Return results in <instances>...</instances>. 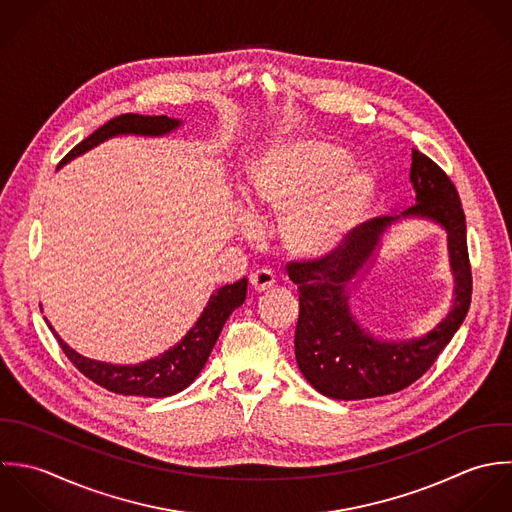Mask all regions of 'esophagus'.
<instances>
[{"mask_svg":"<svg viewBox=\"0 0 512 512\" xmlns=\"http://www.w3.org/2000/svg\"><path fill=\"white\" fill-rule=\"evenodd\" d=\"M273 285H275V275H273L269 269H261V271H255V273L251 275V287H253L257 293L269 291Z\"/></svg>","mask_w":512,"mask_h":512,"instance_id":"1","label":"esophagus"}]
</instances>
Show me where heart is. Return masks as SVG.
Masks as SVG:
<instances>
[{
	"instance_id": "1",
	"label": "heart",
	"mask_w": 512,
	"mask_h": 512,
	"mask_svg": "<svg viewBox=\"0 0 512 512\" xmlns=\"http://www.w3.org/2000/svg\"><path fill=\"white\" fill-rule=\"evenodd\" d=\"M318 138L287 140L247 168L243 198L257 217H279L283 247L303 261L336 255L374 196L372 176Z\"/></svg>"
}]
</instances>
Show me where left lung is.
<instances>
[{
    "mask_svg": "<svg viewBox=\"0 0 512 512\" xmlns=\"http://www.w3.org/2000/svg\"><path fill=\"white\" fill-rule=\"evenodd\" d=\"M409 180L415 205L402 215L429 219L447 231L455 279L453 307L433 330L411 340H378L358 324L348 305V285L372 261L382 235L398 217H374L362 223L326 261H291L287 273L299 287L297 364L308 384L326 398L368 400L408 388L433 366L467 316L473 279L457 188L419 150H411Z\"/></svg>",
    "mask_w": 512,
    "mask_h": 512,
    "instance_id": "left-lung-1",
    "label": "left lung"
}]
</instances>
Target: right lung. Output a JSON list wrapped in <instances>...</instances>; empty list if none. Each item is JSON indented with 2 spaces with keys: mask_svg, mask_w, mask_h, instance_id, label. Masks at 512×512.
Segmentation results:
<instances>
[{
  "mask_svg": "<svg viewBox=\"0 0 512 512\" xmlns=\"http://www.w3.org/2000/svg\"><path fill=\"white\" fill-rule=\"evenodd\" d=\"M182 124L178 118L170 116H142V114H120L108 120L99 130H95L89 138L77 144L61 162L59 168L73 158L85 154L87 150L99 146L104 140L120 134H136V136H164L176 130ZM247 295V279L233 285H225L217 289L204 308L198 322L188 330V334L164 354L150 358L140 364L118 366L81 356L75 352L49 324L55 334L59 346L65 356L75 364V368L99 384L104 390L120 394V396H140V398H168L182 390H186L202 372V368L219 338V332L229 318V314L245 303Z\"/></svg>",
  "mask_w": 512,
  "mask_h": 512,
  "instance_id": "add662e5",
  "label": "right lung"
}]
</instances>
